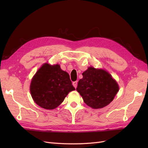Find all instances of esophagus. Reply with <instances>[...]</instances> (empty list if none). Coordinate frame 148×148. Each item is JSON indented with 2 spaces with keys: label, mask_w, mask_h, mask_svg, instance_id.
Masks as SVG:
<instances>
[{
  "label": "esophagus",
  "mask_w": 148,
  "mask_h": 148,
  "mask_svg": "<svg viewBox=\"0 0 148 148\" xmlns=\"http://www.w3.org/2000/svg\"><path fill=\"white\" fill-rule=\"evenodd\" d=\"M73 85L75 88H77V82H73Z\"/></svg>",
  "instance_id": "1"
}]
</instances>
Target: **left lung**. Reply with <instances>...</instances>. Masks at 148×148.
I'll list each match as a JSON object with an SVG mask.
<instances>
[{"label": "left lung", "mask_w": 148, "mask_h": 148, "mask_svg": "<svg viewBox=\"0 0 148 148\" xmlns=\"http://www.w3.org/2000/svg\"><path fill=\"white\" fill-rule=\"evenodd\" d=\"M82 75L77 91L85 104L93 109H101L113 101L119 87L110 74L103 69L90 66Z\"/></svg>", "instance_id": "obj_1"}]
</instances>
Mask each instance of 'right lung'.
I'll return each mask as SVG.
<instances>
[{
  "label": "right lung",
  "mask_w": 148,
  "mask_h": 148,
  "mask_svg": "<svg viewBox=\"0 0 148 148\" xmlns=\"http://www.w3.org/2000/svg\"><path fill=\"white\" fill-rule=\"evenodd\" d=\"M75 90L69 73L59 65L44 64L31 80L30 92L34 101L45 109H54L68 94Z\"/></svg>",
  "instance_id": "right-lung-1"
}]
</instances>
